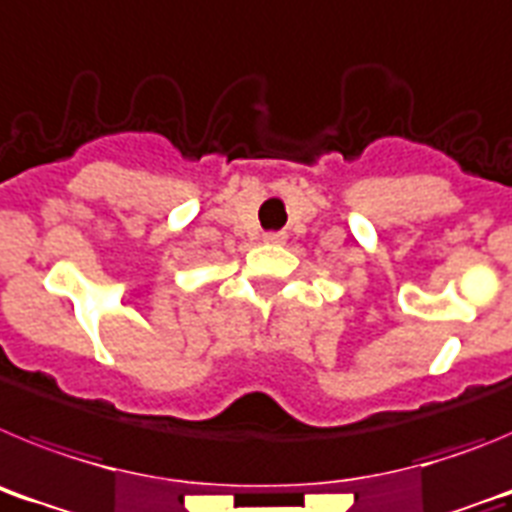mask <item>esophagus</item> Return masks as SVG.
Segmentation results:
<instances>
[{
    "label": "esophagus",
    "instance_id": "obj_1",
    "mask_svg": "<svg viewBox=\"0 0 512 512\" xmlns=\"http://www.w3.org/2000/svg\"><path fill=\"white\" fill-rule=\"evenodd\" d=\"M264 241H269V243H284V233H269L264 238Z\"/></svg>",
    "mask_w": 512,
    "mask_h": 512
}]
</instances>
